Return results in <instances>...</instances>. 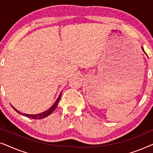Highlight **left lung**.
<instances>
[{"label":"left lung","mask_w":153,"mask_h":153,"mask_svg":"<svg viewBox=\"0 0 153 153\" xmlns=\"http://www.w3.org/2000/svg\"><path fill=\"white\" fill-rule=\"evenodd\" d=\"M141 49H142V50H143V51L144 52V53H146V52H145V51H144V49H143V47H141Z\"/></svg>","instance_id":"left-lung-1"}]
</instances>
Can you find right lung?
Masks as SVG:
<instances>
[{
	"label": "right lung",
	"mask_w": 153,
	"mask_h": 153,
	"mask_svg": "<svg viewBox=\"0 0 153 153\" xmlns=\"http://www.w3.org/2000/svg\"><path fill=\"white\" fill-rule=\"evenodd\" d=\"M62 95V92L60 93L59 97H58V99L56 100V101L55 102V103H54L53 105H52L51 107H50L49 109L45 111H44L42 113H40V114H22V113H21L20 111H19L17 109H16L14 107V106H12V108H14V110L16 111V112L19 113V114L22 115V116H26L28 117L29 118H33V119H42V118H46V117H47L48 116H49L50 114H51L52 112L54 110L56 109V108L58 106V102H59V100L60 99V96Z\"/></svg>",
	"instance_id": "right-lung-1"
}]
</instances>
